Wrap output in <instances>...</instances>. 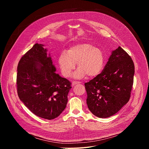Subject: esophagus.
<instances>
[{"label":"esophagus","mask_w":149,"mask_h":149,"mask_svg":"<svg viewBox=\"0 0 149 149\" xmlns=\"http://www.w3.org/2000/svg\"><path fill=\"white\" fill-rule=\"evenodd\" d=\"M81 82H79V81H74L72 82V86H75V85L77 84H81Z\"/></svg>","instance_id":"esophagus-1"}]
</instances>
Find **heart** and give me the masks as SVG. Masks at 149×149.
Returning <instances> with one entry per match:
<instances>
[{
    "instance_id": "1",
    "label": "heart",
    "mask_w": 149,
    "mask_h": 149,
    "mask_svg": "<svg viewBox=\"0 0 149 149\" xmlns=\"http://www.w3.org/2000/svg\"><path fill=\"white\" fill-rule=\"evenodd\" d=\"M78 69L74 78L80 79L87 75L94 77L99 75L104 65L102 51L89 43H81L71 47L67 52H62L58 59V64L62 74L65 77L71 75L76 64Z\"/></svg>"
}]
</instances>
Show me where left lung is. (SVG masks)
Segmentation results:
<instances>
[{
	"label": "left lung",
	"instance_id": "left-lung-1",
	"mask_svg": "<svg viewBox=\"0 0 149 149\" xmlns=\"http://www.w3.org/2000/svg\"><path fill=\"white\" fill-rule=\"evenodd\" d=\"M134 74L129 55L120 47L112 51L102 72L85 83L90 111L99 118L117 113L130 100Z\"/></svg>",
	"mask_w": 149,
	"mask_h": 149
}]
</instances>
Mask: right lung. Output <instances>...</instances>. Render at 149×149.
<instances>
[{"mask_svg":"<svg viewBox=\"0 0 149 149\" xmlns=\"http://www.w3.org/2000/svg\"><path fill=\"white\" fill-rule=\"evenodd\" d=\"M43 44H35L19 62L17 91L19 99L36 116L47 120L65 109L71 82L55 72L50 54Z\"/></svg>","mask_w":149,"mask_h":149,"instance_id":"obj_1","label":"right lung"}]
</instances>
